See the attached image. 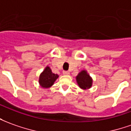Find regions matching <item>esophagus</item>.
<instances>
[{
  "label": "esophagus",
  "instance_id": "esophagus-1",
  "mask_svg": "<svg viewBox=\"0 0 131 131\" xmlns=\"http://www.w3.org/2000/svg\"><path fill=\"white\" fill-rule=\"evenodd\" d=\"M63 75H69L70 74V73H69V71H63Z\"/></svg>",
  "mask_w": 131,
  "mask_h": 131
}]
</instances>
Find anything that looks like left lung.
<instances>
[{
	"instance_id": "1",
	"label": "left lung",
	"mask_w": 131,
	"mask_h": 131,
	"mask_svg": "<svg viewBox=\"0 0 131 131\" xmlns=\"http://www.w3.org/2000/svg\"><path fill=\"white\" fill-rule=\"evenodd\" d=\"M76 81L79 87L82 89L90 88L92 86L93 80L86 71H82L76 76Z\"/></svg>"
}]
</instances>
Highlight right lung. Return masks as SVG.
<instances>
[{
  "instance_id": "add662e5",
  "label": "right lung",
  "mask_w": 131,
  "mask_h": 131,
  "mask_svg": "<svg viewBox=\"0 0 131 131\" xmlns=\"http://www.w3.org/2000/svg\"><path fill=\"white\" fill-rule=\"evenodd\" d=\"M58 75L52 73V71L50 68L47 66L43 72L40 75L39 83L40 85L44 88H50L53 85L54 82L56 81Z\"/></svg>"
}]
</instances>
